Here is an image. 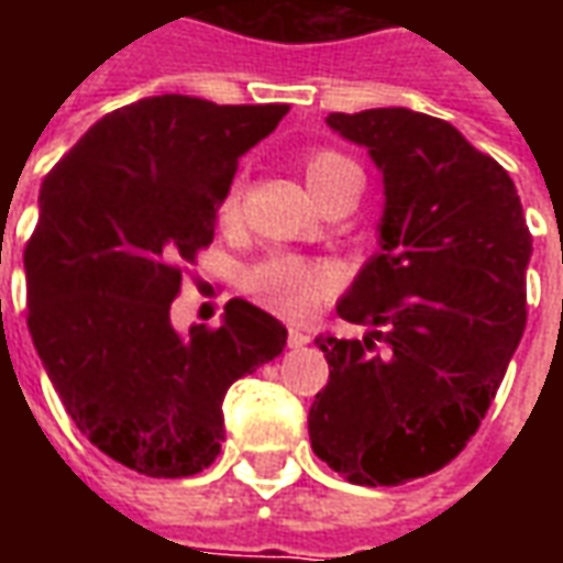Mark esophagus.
Wrapping results in <instances>:
<instances>
[{"label": "esophagus", "mask_w": 563, "mask_h": 563, "mask_svg": "<svg viewBox=\"0 0 563 563\" xmlns=\"http://www.w3.org/2000/svg\"><path fill=\"white\" fill-rule=\"evenodd\" d=\"M307 343H310V331L301 329V325H289V346H292V350H301Z\"/></svg>", "instance_id": "esophagus-1"}]
</instances>
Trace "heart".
<instances>
[{"mask_svg": "<svg viewBox=\"0 0 563 563\" xmlns=\"http://www.w3.org/2000/svg\"><path fill=\"white\" fill-rule=\"evenodd\" d=\"M301 172H305V180L313 189V196L325 201L346 177L358 174V165L338 150L313 147L301 153ZM238 210H241V192H238V186H229L220 201V222L229 225L238 220ZM244 286L250 298L271 313L305 319L329 295L331 271L310 258L277 253V256L258 262L256 268L246 274Z\"/></svg>", "mask_w": 563, "mask_h": 563, "instance_id": "b5f03b06", "label": "heart"}]
</instances>
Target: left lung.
Returning a JSON list of instances; mask_svg holds the SVG:
<instances>
[{
    "instance_id": "1",
    "label": "left lung",
    "mask_w": 563,
    "mask_h": 563,
    "mask_svg": "<svg viewBox=\"0 0 563 563\" xmlns=\"http://www.w3.org/2000/svg\"><path fill=\"white\" fill-rule=\"evenodd\" d=\"M386 184L383 253L319 334L329 383L310 407L319 459L355 485H401L467 446L528 322L531 232L509 174L446 120L407 108L329 114Z\"/></svg>"
}]
</instances>
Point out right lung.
Segmentation results:
<instances>
[{"label":"right lung","instance_id":"right-lung-1","mask_svg":"<svg viewBox=\"0 0 563 563\" xmlns=\"http://www.w3.org/2000/svg\"><path fill=\"white\" fill-rule=\"evenodd\" d=\"M286 114L150 96L104 114L44 177L26 325L71 422L129 471L180 479L213 464L229 386L286 346L283 322L241 298L184 338L168 317L238 159Z\"/></svg>","mask_w":563,"mask_h":563}]
</instances>
